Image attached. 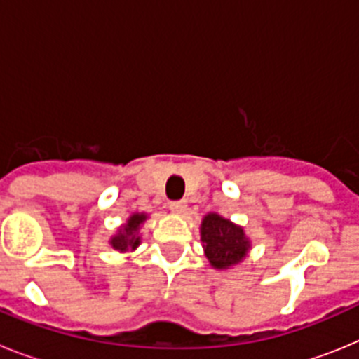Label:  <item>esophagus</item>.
Returning a JSON list of instances; mask_svg holds the SVG:
<instances>
[{"label":"esophagus","instance_id":"34e87169","mask_svg":"<svg viewBox=\"0 0 359 359\" xmlns=\"http://www.w3.org/2000/svg\"><path fill=\"white\" fill-rule=\"evenodd\" d=\"M169 210L174 212V214H183V212L187 210V203L185 201H170Z\"/></svg>","mask_w":359,"mask_h":359}]
</instances>
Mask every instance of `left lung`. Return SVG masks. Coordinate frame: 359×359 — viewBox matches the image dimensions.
I'll return each mask as SVG.
<instances>
[{
    "label": "left lung",
    "instance_id": "1",
    "mask_svg": "<svg viewBox=\"0 0 359 359\" xmlns=\"http://www.w3.org/2000/svg\"><path fill=\"white\" fill-rule=\"evenodd\" d=\"M201 241L205 243L208 261L217 269H224L243 261L250 248L243 228L236 226L217 214H208L203 219Z\"/></svg>",
    "mask_w": 359,
    "mask_h": 359
}]
</instances>
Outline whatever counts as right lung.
I'll return each mask as SVG.
<instances>
[{"mask_svg":"<svg viewBox=\"0 0 359 359\" xmlns=\"http://www.w3.org/2000/svg\"><path fill=\"white\" fill-rule=\"evenodd\" d=\"M145 221L144 214H135L129 217L128 224L123 228H120L118 233H116L113 239H111V244L113 248L120 250V252H128V250H135L138 244H140V237L136 236V230L140 228V224Z\"/></svg>","mask_w":359,"mask_h":359,"instance_id":"add662e5","label":"right lung"}]
</instances>
